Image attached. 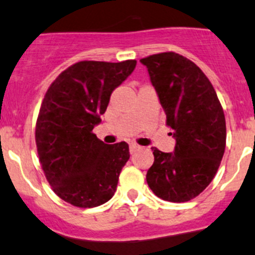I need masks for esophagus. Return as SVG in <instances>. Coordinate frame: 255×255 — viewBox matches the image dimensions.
Returning a JSON list of instances; mask_svg holds the SVG:
<instances>
[{"mask_svg": "<svg viewBox=\"0 0 255 255\" xmlns=\"http://www.w3.org/2000/svg\"><path fill=\"white\" fill-rule=\"evenodd\" d=\"M140 149V146L138 145V144H130L129 145V151H130V154H134V152L136 151V150H139Z\"/></svg>", "mask_w": 255, "mask_h": 255, "instance_id": "obj_1", "label": "esophagus"}]
</instances>
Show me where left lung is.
<instances>
[{
    "label": "left lung",
    "instance_id": "1",
    "mask_svg": "<svg viewBox=\"0 0 255 255\" xmlns=\"http://www.w3.org/2000/svg\"><path fill=\"white\" fill-rule=\"evenodd\" d=\"M176 139L173 152L151 148L146 182L155 195L183 203L210 184L226 146V121L215 89L202 69L176 52L141 58Z\"/></svg>",
    "mask_w": 255,
    "mask_h": 255
}]
</instances>
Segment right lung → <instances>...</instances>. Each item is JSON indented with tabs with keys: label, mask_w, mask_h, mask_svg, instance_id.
I'll return each mask as SVG.
<instances>
[{
	"label": "right lung",
	"mask_w": 255,
	"mask_h": 255,
	"mask_svg": "<svg viewBox=\"0 0 255 255\" xmlns=\"http://www.w3.org/2000/svg\"><path fill=\"white\" fill-rule=\"evenodd\" d=\"M135 64L80 61L64 69L45 94L35 128L37 155L52 191L69 204L94 208L116 192L129 148L126 141L107 145L93 128Z\"/></svg>",
	"instance_id": "obj_1"
}]
</instances>
